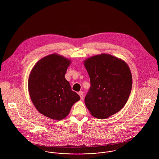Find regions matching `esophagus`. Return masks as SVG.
I'll use <instances>...</instances> for the list:
<instances>
[{"mask_svg":"<svg viewBox=\"0 0 159 159\" xmlns=\"http://www.w3.org/2000/svg\"><path fill=\"white\" fill-rule=\"evenodd\" d=\"M78 94L80 96L81 100H83V98H84V93H83V92L82 91H80V92H78Z\"/></svg>","mask_w":159,"mask_h":159,"instance_id":"1","label":"esophagus"}]
</instances>
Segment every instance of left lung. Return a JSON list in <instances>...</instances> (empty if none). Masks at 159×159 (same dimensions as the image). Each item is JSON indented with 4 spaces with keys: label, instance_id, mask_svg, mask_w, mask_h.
<instances>
[{
    "label": "left lung",
    "instance_id": "1",
    "mask_svg": "<svg viewBox=\"0 0 159 159\" xmlns=\"http://www.w3.org/2000/svg\"><path fill=\"white\" fill-rule=\"evenodd\" d=\"M91 88L84 102L93 116L105 119L119 111L127 103L132 87L127 64L110 54L93 56L84 62Z\"/></svg>",
    "mask_w": 159,
    "mask_h": 159
}]
</instances>
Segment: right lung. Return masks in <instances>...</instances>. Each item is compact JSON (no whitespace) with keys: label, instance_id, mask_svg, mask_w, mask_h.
<instances>
[{"label":"right lung","instance_id":"1","mask_svg":"<svg viewBox=\"0 0 159 159\" xmlns=\"http://www.w3.org/2000/svg\"><path fill=\"white\" fill-rule=\"evenodd\" d=\"M70 61L52 54L37 62L30 73L28 88L32 103L44 116L61 120L80 97L71 90L65 75Z\"/></svg>","mask_w":159,"mask_h":159}]
</instances>
